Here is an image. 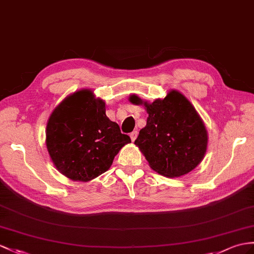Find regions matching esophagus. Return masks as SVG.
<instances>
[{
    "label": "esophagus",
    "mask_w": 254,
    "mask_h": 254,
    "mask_svg": "<svg viewBox=\"0 0 254 254\" xmlns=\"http://www.w3.org/2000/svg\"><path fill=\"white\" fill-rule=\"evenodd\" d=\"M137 135H138V131H132L130 133V139H131L132 142H134V140L137 139Z\"/></svg>",
    "instance_id": "34e87169"
}]
</instances>
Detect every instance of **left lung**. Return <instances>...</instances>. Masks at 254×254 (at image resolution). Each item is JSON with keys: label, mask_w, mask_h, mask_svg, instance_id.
I'll return each mask as SVG.
<instances>
[{"label": "left lung", "mask_w": 254, "mask_h": 254, "mask_svg": "<svg viewBox=\"0 0 254 254\" xmlns=\"http://www.w3.org/2000/svg\"><path fill=\"white\" fill-rule=\"evenodd\" d=\"M129 101L144 106L148 114L134 144L157 174L177 178L194 170L205 157L208 132L193 104L180 91L170 89L164 99L144 101L137 95Z\"/></svg>", "instance_id": "obj_1"}]
</instances>
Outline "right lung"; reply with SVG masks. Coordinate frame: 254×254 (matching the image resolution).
Returning a JSON list of instances; mask_svg holds the SVG:
<instances>
[{"label": "right lung", "instance_id": "1", "mask_svg": "<svg viewBox=\"0 0 254 254\" xmlns=\"http://www.w3.org/2000/svg\"><path fill=\"white\" fill-rule=\"evenodd\" d=\"M131 140L109 120L106 102L88 88L65 97L47 121L46 147L56 168L72 181L88 182L110 169Z\"/></svg>", "mask_w": 254, "mask_h": 254}]
</instances>
